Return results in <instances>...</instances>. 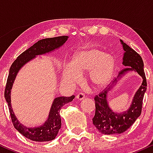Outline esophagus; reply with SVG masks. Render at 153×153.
<instances>
[{"label":"esophagus","mask_w":153,"mask_h":153,"mask_svg":"<svg viewBox=\"0 0 153 153\" xmlns=\"http://www.w3.org/2000/svg\"><path fill=\"white\" fill-rule=\"evenodd\" d=\"M85 98V95L82 94V93H79V94L76 96V99L79 100V101H82V100H83Z\"/></svg>","instance_id":"obj_1"}]
</instances>
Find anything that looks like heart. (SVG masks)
I'll use <instances>...</instances> for the list:
<instances>
[{"label":"heart","instance_id":"heart-1","mask_svg":"<svg viewBox=\"0 0 153 153\" xmlns=\"http://www.w3.org/2000/svg\"><path fill=\"white\" fill-rule=\"evenodd\" d=\"M116 62L112 54L103 52L96 47H88L78 51L73 57L71 65H67L63 72V80L76 83L79 75L88 72L91 85L101 88L106 85L114 73Z\"/></svg>","mask_w":153,"mask_h":153}]
</instances>
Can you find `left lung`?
Instances as JSON below:
<instances>
[{
    "label": "left lung",
    "mask_w": 153,
    "mask_h": 153,
    "mask_svg": "<svg viewBox=\"0 0 153 153\" xmlns=\"http://www.w3.org/2000/svg\"><path fill=\"white\" fill-rule=\"evenodd\" d=\"M123 50L122 65L127 67L122 70L109 87L95 96L96 112L93 124L99 132L104 134H121L127 130L141 114L144 95L147 90V81L144 71L143 59L137 52L120 39ZM129 71H136L143 78V82L134 95L131 104L125 112H114L108 105V94L115 87L118 81Z\"/></svg>",
    "instance_id": "8db88e82"
}]
</instances>
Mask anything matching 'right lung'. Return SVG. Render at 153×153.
I'll use <instances>...</instances> for the list:
<instances>
[{
    "label": "right lung",
    "mask_w": 153,
    "mask_h": 153,
    "mask_svg": "<svg viewBox=\"0 0 153 153\" xmlns=\"http://www.w3.org/2000/svg\"><path fill=\"white\" fill-rule=\"evenodd\" d=\"M68 39V36H62L39 40L33 46L29 47L28 50L21 54L10 68L4 96L9 108L12 122L14 127L23 136L33 141L47 142L51 141L56 137L59 129L61 128L59 111L65 104L71 102L74 99L75 96H72L71 97L61 96V97L55 98L50 108L48 118L42 125L39 126L37 127H27L22 124L16 117L11 106V99H10L11 91L10 90L13 87L16 77L19 71L26 63L36 58V56L50 53L55 50H57L65 43Z\"/></svg>",
    "instance_id": "1"
}]
</instances>
